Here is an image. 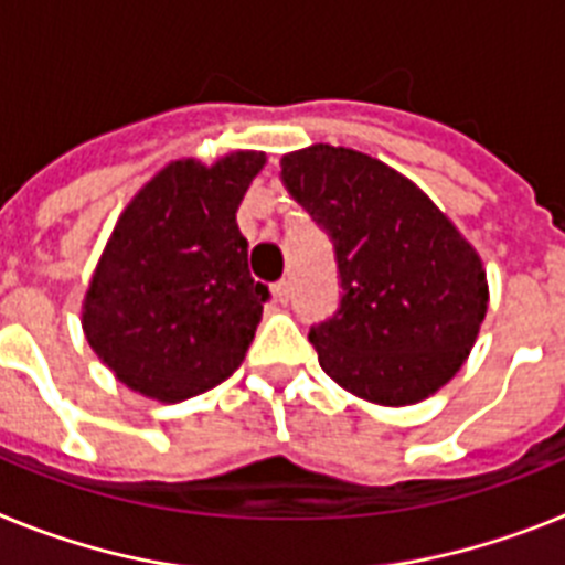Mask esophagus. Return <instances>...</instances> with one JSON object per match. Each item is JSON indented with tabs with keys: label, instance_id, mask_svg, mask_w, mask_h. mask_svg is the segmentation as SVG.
Returning a JSON list of instances; mask_svg holds the SVG:
<instances>
[{
	"label": "esophagus",
	"instance_id": "obj_1",
	"mask_svg": "<svg viewBox=\"0 0 565 565\" xmlns=\"http://www.w3.org/2000/svg\"><path fill=\"white\" fill-rule=\"evenodd\" d=\"M288 297H291V288H288V279H279V282H274V299H277L279 306H286Z\"/></svg>",
	"mask_w": 565,
	"mask_h": 565
}]
</instances>
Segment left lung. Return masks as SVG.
Listing matches in <instances>:
<instances>
[{"label": "left lung", "mask_w": 565, "mask_h": 565, "mask_svg": "<svg viewBox=\"0 0 565 565\" xmlns=\"http://www.w3.org/2000/svg\"><path fill=\"white\" fill-rule=\"evenodd\" d=\"M282 183L331 237L342 299L311 328L322 371L353 396L402 407L450 382L487 313V271L447 214L356 149L282 154Z\"/></svg>", "instance_id": "obj_1"}]
</instances>
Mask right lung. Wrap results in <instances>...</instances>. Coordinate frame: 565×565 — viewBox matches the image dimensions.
<instances>
[{
    "mask_svg": "<svg viewBox=\"0 0 565 565\" xmlns=\"http://www.w3.org/2000/svg\"><path fill=\"white\" fill-rule=\"evenodd\" d=\"M263 163V152L169 163L115 223L82 326L129 391L183 402L226 382L246 356L271 294L248 274L237 206Z\"/></svg>",
    "mask_w": 565,
    "mask_h": 565,
    "instance_id": "add662e5",
    "label": "right lung"
}]
</instances>
